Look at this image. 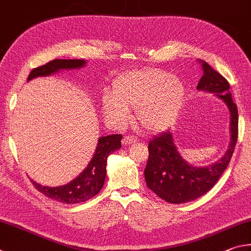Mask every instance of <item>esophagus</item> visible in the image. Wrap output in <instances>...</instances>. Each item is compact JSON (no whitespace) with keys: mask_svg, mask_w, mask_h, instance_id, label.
Segmentation results:
<instances>
[{"mask_svg":"<svg viewBox=\"0 0 251 251\" xmlns=\"http://www.w3.org/2000/svg\"><path fill=\"white\" fill-rule=\"evenodd\" d=\"M138 141V138L137 137H133V135H125L122 139V144L123 146H128V144L131 143H134Z\"/></svg>","mask_w":251,"mask_h":251,"instance_id":"1","label":"esophagus"}]
</instances>
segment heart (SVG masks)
<instances>
[{
  "label": "heart",
  "mask_w": 251,
  "mask_h": 251,
  "mask_svg": "<svg viewBox=\"0 0 251 251\" xmlns=\"http://www.w3.org/2000/svg\"><path fill=\"white\" fill-rule=\"evenodd\" d=\"M111 97L102 99L108 120L122 123L134 109L135 120L147 132H160L172 125L185 98V86L176 76L160 68L126 73L113 82Z\"/></svg>",
  "instance_id": "obj_1"
}]
</instances>
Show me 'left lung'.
<instances>
[{
    "label": "left lung",
    "mask_w": 251,
    "mask_h": 251,
    "mask_svg": "<svg viewBox=\"0 0 251 251\" xmlns=\"http://www.w3.org/2000/svg\"><path fill=\"white\" fill-rule=\"evenodd\" d=\"M203 76L197 89L217 95L230 111V144L221 160L204 168L190 165L179 155L170 131L149 142V159L144 170L148 187L168 203L183 204L207 193L229 164L238 139V110L231 98L229 82L206 61H201Z\"/></svg>",
    "instance_id": "obj_1"
}]
</instances>
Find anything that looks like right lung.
Instances as JSON below:
<instances>
[{
  "label": "right lung",
  "instance_id": "add662e5",
  "mask_svg": "<svg viewBox=\"0 0 251 251\" xmlns=\"http://www.w3.org/2000/svg\"><path fill=\"white\" fill-rule=\"evenodd\" d=\"M86 64L83 59H54L37 68L32 69L27 80L39 76H50L60 69L80 68ZM121 134H111L100 137L97 144L96 152L90 163L72 182L63 186L50 187L42 186L41 184L32 181L36 190L51 200L66 204H78L90 200L98 194L103 186L105 178V165L108 156L121 148Z\"/></svg>",
  "mask_w": 251,
  "mask_h": 251
}]
</instances>
